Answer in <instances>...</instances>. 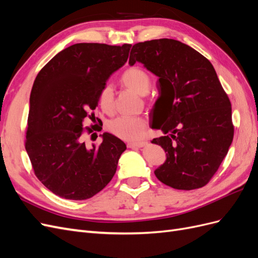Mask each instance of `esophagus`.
Masks as SVG:
<instances>
[{
  "label": "esophagus",
  "mask_w": 258,
  "mask_h": 258,
  "mask_svg": "<svg viewBox=\"0 0 258 258\" xmlns=\"http://www.w3.org/2000/svg\"><path fill=\"white\" fill-rule=\"evenodd\" d=\"M145 145H147V142H136V143H128L127 146L130 148H136V147H144Z\"/></svg>",
  "instance_id": "esophagus-1"
}]
</instances>
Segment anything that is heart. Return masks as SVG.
Here are the masks:
<instances>
[{"mask_svg":"<svg viewBox=\"0 0 258 258\" xmlns=\"http://www.w3.org/2000/svg\"><path fill=\"white\" fill-rule=\"evenodd\" d=\"M121 83L128 89L139 96H144L150 90V76L139 68H130L121 75ZM100 106L105 113L114 110V89L111 85H105L99 95ZM147 121L144 117H117L107 124V129L112 135L126 141H139L146 134Z\"/></svg>","mask_w":258,"mask_h":258,"instance_id":"obj_1","label":"heart"}]
</instances>
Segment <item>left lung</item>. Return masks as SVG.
Here are the masks:
<instances>
[{
	"label": "left lung",
	"mask_w": 258,
	"mask_h": 258,
	"mask_svg": "<svg viewBox=\"0 0 258 258\" xmlns=\"http://www.w3.org/2000/svg\"><path fill=\"white\" fill-rule=\"evenodd\" d=\"M136 62L158 77L152 128L163 136L152 143L165 150L167 159L155 170L156 177L175 189L204 187L233 139L231 104L212 63L171 38L135 44L129 64Z\"/></svg>",
	"instance_id": "left-lung-1"
}]
</instances>
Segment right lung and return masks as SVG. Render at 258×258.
<instances>
[{
	"instance_id": "add662e5",
	"label": "right lung",
	"mask_w": 258,
	"mask_h": 258,
	"mask_svg": "<svg viewBox=\"0 0 258 258\" xmlns=\"http://www.w3.org/2000/svg\"><path fill=\"white\" fill-rule=\"evenodd\" d=\"M130 48V44H74L58 52L36 76L26 151L36 177L61 198L95 196L111 182L126 151V144L107 132L98 146H86L83 121L95 115L90 112L98 106L100 91L126 63Z\"/></svg>"
}]
</instances>
